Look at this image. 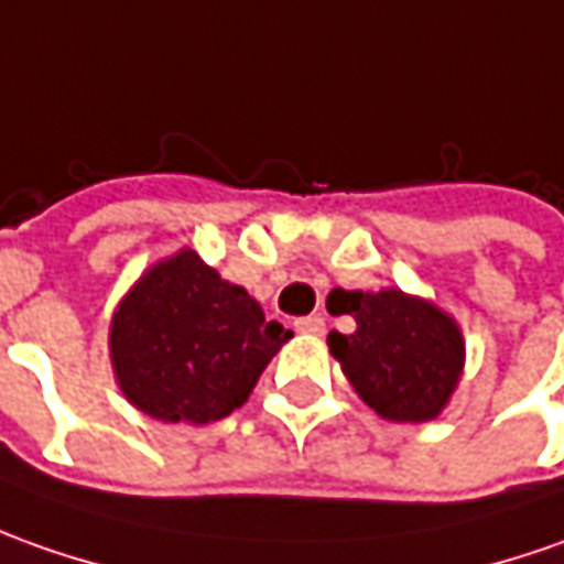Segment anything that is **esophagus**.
Returning a JSON list of instances; mask_svg holds the SVG:
<instances>
[{"instance_id": "34e87169", "label": "esophagus", "mask_w": 564, "mask_h": 564, "mask_svg": "<svg viewBox=\"0 0 564 564\" xmlns=\"http://www.w3.org/2000/svg\"><path fill=\"white\" fill-rule=\"evenodd\" d=\"M294 328L301 332V335H310V338H323L326 335V319L323 316H304V319H297Z\"/></svg>"}]
</instances>
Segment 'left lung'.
Listing matches in <instances>:
<instances>
[{
	"label": "left lung",
	"instance_id": "1",
	"mask_svg": "<svg viewBox=\"0 0 564 564\" xmlns=\"http://www.w3.org/2000/svg\"><path fill=\"white\" fill-rule=\"evenodd\" d=\"M344 294L357 328L332 332L328 350L362 403L391 422L437 419L466 362L456 319L400 289Z\"/></svg>",
	"mask_w": 564,
	"mask_h": 564
}]
</instances>
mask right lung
Returning <instances> with one entry per match:
<instances>
[{
	"mask_svg": "<svg viewBox=\"0 0 564 564\" xmlns=\"http://www.w3.org/2000/svg\"><path fill=\"white\" fill-rule=\"evenodd\" d=\"M291 332L241 285L180 251L127 291L111 319V366L135 410L207 425L238 410Z\"/></svg>",
	"mask_w": 564,
	"mask_h": 564,
	"instance_id": "1",
	"label": "right lung"
}]
</instances>
